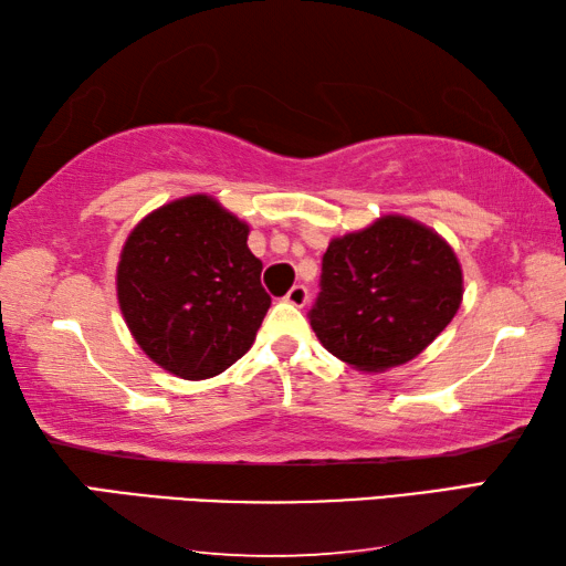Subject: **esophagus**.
<instances>
[{
	"label": "esophagus",
	"instance_id": "1",
	"mask_svg": "<svg viewBox=\"0 0 566 566\" xmlns=\"http://www.w3.org/2000/svg\"><path fill=\"white\" fill-rule=\"evenodd\" d=\"M306 300H310V292H306L304 284H294L292 290L286 292V296H284V302H290L292 306H304Z\"/></svg>",
	"mask_w": 566,
	"mask_h": 566
}]
</instances>
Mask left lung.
<instances>
[{"instance_id":"8db88e82","label":"left lung","mask_w":566,"mask_h":566,"mask_svg":"<svg viewBox=\"0 0 566 566\" xmlns=\"http://www.w3.org/2000/svg\"><path fill=\"white\" fill-rule=\"evenodd\" d=\"M310 312L322 347L359 371L424 352L462 304V266L434 229L401 214L332 239Z\"/></svg>"}]
</instances>
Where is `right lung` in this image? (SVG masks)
Here are the masks:
<instances>
[{"label":"right lung","mask_w":566,"mask_h":566,"mask_svg":"<svg viewBox=\"0 0 566 566\" xmlns=\"http://www.w3.org/2000/svg\"><path fill=\"white\" fill-rule=\"evenodd\" d=\"M249 227L214 197L191 195L132 229L117 264L124 322L147 357L181 379H209L244 357L270 310Z\"/></svg>","instance_id":"right-lung-1"}]
</instances>
